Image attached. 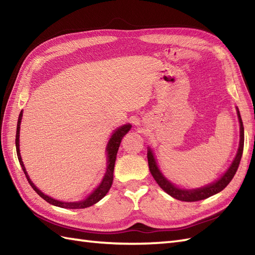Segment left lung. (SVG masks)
Listing matches in <instances>:
<instances>
[{
	"mask_svg": "<svg viewBox=\"0 0 255 255\" xmlns=\"http://www.w3.org/2000/svg\"><path fill=\"white\" fill-rule=\"evenodd\" d=\"M237 115H238V120L240 123V142H239V148L236 157H235L232 166L228 168V170L223 174V177L219 179L217 182L214 183L207 185L205 187L197 188V190H181V188L175 187L173 184H171L164 175H162L159 171V169L157 168V165H156L155 158L153 156V153L151 152V149H148L147 152V161H148V168L149 171H151L153 178L155 181L157 182V184L164 190L167 194L172 196L173 198L182 200V201H198L206 199L210 196L217 194L221 191H223L224 188L230 184V182L233 180L235 173H236L237 169L239 167L240 160H241V156H243L244 152V143H245V133H244V125H243V121H241V116L239 111L237 110Z\"/></svg>",
	"mask_w": 255,
	"mask_h": 255,
	"instance_id": "8db88e82",
	"label": "left lung"
}]
</instances>
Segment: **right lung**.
<instances>
[{"label": "right lung", "instance_id": "right-lung-1", "mask_svg": "<svg viewBox=\"0 0 255 255\" xmlns=\"http://www.w3.org/2000/svg\"><path fill=\"white\" fill-rule=\"evenodd\" d=\"M21 119H22V111L20 112V114H19V117H18L17 132H16V151H17L18 160H19V164L21 165L22 170H23V172L25 174V177H27V180H28V182L30 183V185L32 186V188H33V190L38 195L41 196V197L44 200H46L47 202H49V204L54 205V206H57V207H60V208H65V209H84V208H87V207H90V206L95 205L96 202L101 200L104 197V196L107 195V193L109 192V190L111 188V186H112V183H113V172H114V166H115V160H116V154H117V151H119L121 141L124 138V135H125L129 131L130 128H131V126H130V125L123 126V127L117 129L116 131L114 132V134L111 136V139L109 141V144H108V147H107L108 157H109V159H108V169H107L106 175H104V178H103V180L101 182V184L98 186L97 190H95L94 193L91 194V195H89L88 197L85 199V200L77 201V202H62V201L56 200V199L51 198V197H48L47 195L43 194L33 183H32V181L30 180L27 171H25L24 166H23V162L21 160L20 149H19V133H20L19 131H20Z\"/></svg>", "mask_w": 255, "mask_h": 255}]
</instances>
